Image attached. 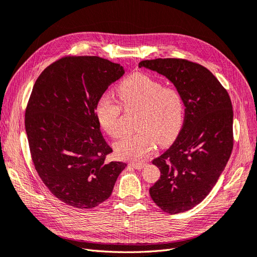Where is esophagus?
Returning <instances> with one entry per match:
<instances>
[{
    "instance_id": "obj_1",
    "label": "esophagus",
    "mask_w": 257,
    "mask_h": 257,
    "mask_svg": "<svg viewBox=\"0 0 257 257\" xmlns=\"http://www.w3.org/2000/svg\"><path fill=\"white\" fill-rule=\"evenodd\" d=\"M132 166H133L135 169H143V168H145L148 164H147V163H132V164H131Z\"/></svg>"
}]
</instances>
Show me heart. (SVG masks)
<instances>
[{
  "label": "heart",
  "instance_id": "b5f03b06",
  "mask_svg": "<svg viewBox=\"0 0 257 257\" xmlns=\"http://www.w3.org/2000/svg\"><path fill=\"white\" fill-rule=\"evenodd\" d=\"M116 93L125 108H142L136 133L126 134L115 143L121 159L142 161L155 147L173 143L181 132L184 122V99L178 89L164 87L162 81L146 74L137 73L122 81ZM121 105L109 94L99 96L95 105L97 122L108 135L118 137Z\"/></svg>",
  "mask_w": 257,
  "mask_h": 257
}]
</instances>
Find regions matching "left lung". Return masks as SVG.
<instances>
[{"label":"left lung","instance_id":"left-lung-1","mask_svg":"<svg viewBox=\"0 0 257 257\" xmlns=\"http://www.w3.org/2000/svg\"><path fill=\"white\" fill-rule=\"evenodd\" d=\"M138 66L165 76L183 96V126L169 149L152 161L161 177L149 192L163 211H188L212 190L231 154L229 95L209 69L188 60H145Z\"/></svg>","mask_w":257,"mask_h":257}]
</instances>
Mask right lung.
Masks as SVG:
<instances>
[{"instance_id":"right-lung-1","label":"right lung","mask_w":257,"mask_h":257,"mask_svg":"<svg viewBox=\"0 0 257 257\" xmlns=\"http://www.w3.org/2000/svg\"><path fill=\"white\" fill-rule=\"evenodd\" d=\"M124 75L120 64L99 57H65L38 77L26 110V132L38 176L54 196L92 209L111 195L126 167L107 162L95 105Z\"/></svg>"}]
</instances>
